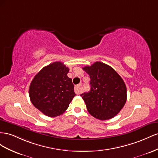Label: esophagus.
I'll return each instance as SVG.
<instances>
[{
    "instance_id": "34e87169",
    "label": "esophagus",
    "mask_w": 158,
    "mask_h": 158,
    "mask_svg": "<svg viewBox=\"0 0 158 158\" xmlns=\"http://www.w3.org/2000/svg\"><path fill=\"white\" fill-rule=\"evenodd\" d=\"M81 85H77L75 87V93L77 94H79L81 93Z\"/></svg>"
}]
</instances>
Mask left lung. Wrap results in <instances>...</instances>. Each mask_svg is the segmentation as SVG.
<instances>
[{"mask_svg":"<svg viewBox=\"0 0 158 158\" xmlns=\"http://www.w3.org/2000/svg\"><path fill=\"white\" fill-rule=\"evenodd\" d=\"M83 69L89 75L91 90L81 94L88 112L101 120L114 117L127 101V87L117 72L104 63L97 61Z\"/></svg>","mask_w":158,"mask_h":158,"instance_id":"left-lung-1","label":"left lung"}]
</instances>
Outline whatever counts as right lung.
<instances>
[{"mask_svg":"<svg viewBox=\"0 0 158 158\" xmlns=\"http://www.w3.org/2000/svg\"><path fill=\"white\" fill-rule=\"evenodd\" d=\"M69 69L63 63L49 64L35 75L29 88L33 105L49 117L62 114L75 97L72 79L67 77Z\"/></svg>","mask_w":158,"mask_h":158,"instance_id":"add662e5","label":"right lung"}]
</instances>
